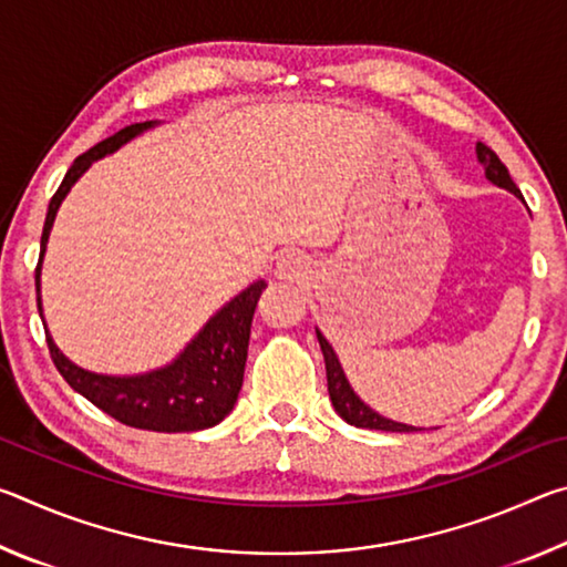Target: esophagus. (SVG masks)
Segmentation results:
<instances>
[{"instance_id":"obj_1","label":"esophagus","mask_w":567,"mask_h":567,"mask_svg":"<svg viewBox=\"0 0 567 567\" xmlns=\"http://www.w3.org/2000/svg\"><path fill=\"white\" fill-rule=\"evenodd\" d=\"M302 275H305V260L300 255H287L275 267L277 280H290L292 282V280H300Z\"/></svg>"}]
</instances>
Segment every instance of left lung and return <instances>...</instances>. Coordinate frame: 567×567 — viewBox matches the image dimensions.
Instances as JSON below:
<instances>
[{
	"mask_svg": "<svg viewBox=\"0 0 567 567\" xmlns=\"http://www.w3.org/2000/svg\"><path fill=\"white\" fill-rule=\"evenodd\" d=\"M475 155H477L480 165H483V169H485V177L491 179L493 185L513 192L515 197L523 199L520 189L515 187V182L511 177V172H507V167L503 165L501 157H497L491 147L483 145V142H477ZM315 332H318L320 350L324 354V370H328V392H330L332 408L344 422H350V425H354V427L385 430V433H412V430H417L412 425H405V422H395L390 417H382L380 412H375L370 405H364V402L358 395H354V390L348 382V378H344L342 364L338 360V354H334L332 344L328 342V338H324L320 330H315Z\"/></svg>",
	"mask_w": 567,
	"mask_h": 567,
	"instance_id": "left-lung-1",
	"label": "left lung"
}]
</instances>
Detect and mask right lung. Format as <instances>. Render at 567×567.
<instances>
[{
    "mask_svg": "<svg viewBox=\"0 0 567 567\" xmlns=\"http://www.w3.org/2000/svg\"><path fill=\"white\" fill-rule=\"evenodd\" d=\"M159 122H137L120 130L112 137L102 140L100 145L84 152L66 169L60 189L54 192L47 207V219L42 229L40 265H37V307L42 315V260L50 243V233L60 205L70 195L74 182L92 167V162L117 152L142 132L157 127ZM267 287L265 280H257L247 290L233 297L227 305L209 318L203 330L192 338L185 350L165 368L140 372V375H102V372L84 370L74 364L66 354L56 348L50 330H47V344L50 354L60 370V375L70 382V388L87 398L92 405L107 412L114 420L130 427L155 430V433H195L223 422L233 412L239 388L245 378L249 328L257 300Z\"/></svg>",
    "mask_w": 567,
    "mask_h": 567,
    "instance_id": "right-lung-1",
    "label": "right lung"
}]
</instances>
